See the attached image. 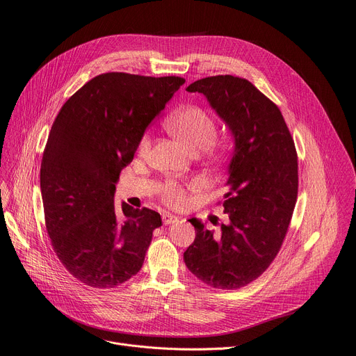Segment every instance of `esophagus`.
I'll list each match as a JSON object with an SVG mask.
<instances>
[{
    "label": "esophagus",
    "mask_w": 356,
    "mask_h": 356,
    "mask_svg": "<svg viewBox=\"0 0 356 356\" xmlns=\"http://www.w3.org/2000/svg\"><path fill=\"white\" fill-rule=\"evenodd\" d=\"M161 218H163L164 225H172V223H175V222L179 220V218L175 216V215H172V213H163Z\"/></svg>",
    "instance_id": "1"
}]
</instances>
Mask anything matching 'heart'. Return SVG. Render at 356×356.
I'll use <instances>...</instances> for the list:
<instances>
[{"instance_id":"b5f03b06","label":"heart","mask_w":356,"mask_h":356,"mask_svg":"<svg viewBox=\"0 0 356 356\" xmlns=\"http://www.w3.org/2000/svg\"><path fill=\"white\" fill-rule=\"evenodd\" d=\"M165 125L192 153L204 152L211 160H220L227 153L225 145L213 144L218 125L215 120L200 106L191 105L177 109L167 118ZM149 134L145 133L138 143V152L145 153L149 147ZM161 199L173 208H181L189 202L188 192L181 184L168 181L161 188Z\"/></svg>"}]
</instances>
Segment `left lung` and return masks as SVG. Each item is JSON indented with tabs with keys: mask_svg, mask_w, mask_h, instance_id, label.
<instances>
[{
	"mask_svg": "<svg viewBox=\"0 0 356 356\" xmlns=\"http://www.w3.org/2000/svg\"><path fill=\"white\" fill-rule=\"evenodd\" d=\"M186 90L208 98L229 127L235 148L222 202L229 220L216 236L189 219L196 238L183 259L203 283L236 290L263 274L283 245L298 191L294 140L282 111L244 78L218 74Z\"/></svg>",
	"mask_w": 356,
	"mask_h": 356,
	"instance_id": "8db88e82",
	"label": "left lung"
}]
</instances>
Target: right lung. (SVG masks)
<instances>
[{"label": "right lung", "instance_id": "right-lung-1", "mask_svg": "<svg viewBox=\"0 0 356 356\" xmlns=\"http://www.w3.org/2000/svg\"><path fill=\"white\" fill-rule=\"evenodd\" d=\"M184 83L179 76L98 74L56 117L40 168L46 229L63 267L93 289H114L144 263L160 213L114 204L115 183L145 128Z\"/></svg>", "mask_w": 356, "mask_h": 356}]
</instances>
